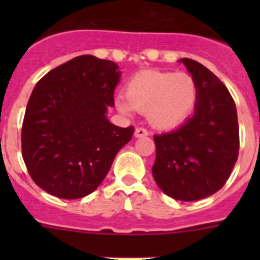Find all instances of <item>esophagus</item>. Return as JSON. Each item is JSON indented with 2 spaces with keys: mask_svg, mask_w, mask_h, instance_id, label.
Listing matches in <instances>:
<instances>
[{
  "mask_svg": "<svg viewBox=\"0 0 260 260\" xmlns=\"http://www.w3.org/2000/svg\"><path fill=\"white\" fill-rule=\"evenodd\" d=\"M134 135H135V137H137V138L147 137V135H148V132H147V130H146V128H144V127H137V128H135Z\"/></svg>",
  "mask_w": 260,
  "mask_h": 260,
  "instance_id": "esophagus-1",
  "label": "esophagus"
}]
</instances>
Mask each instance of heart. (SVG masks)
Returning <instances> with one entry per match:
<instances>
[{
    "instance_id": "obj_1",
    "label": "heart",
    "mask_w": 260,
    "mask_h": 260,
    "mask_svg": "<svg viewBox=\"0 0 260 260\" xmlns=\"http://www.w3.org/2000/svg\"><path fill=\"white\" fill-rule=\"evenodd\" d=\"M197 100L198 86L189 73L144 71L127 80L125 99H117V107L125 113H146L153 127L169 130L189 118Z\"/></svg>"
}]
</instances>
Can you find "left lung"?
Returning <instances> with one entry per match:
<instances>
[{
  "instance_id": "8db88e82",
  "label": "left lung",
  "mask_w": 260,
  "mask_h": 260,
  "mask_svg": "<svg viewBox=\"0 0 260 260\" xmlns=\"http://www.w3.org/2000/svg\"><path fill=\"white\" fill-rule=\"evenodd\" d=\"M198 86L194 114L176 130L155 135L152 174L177 201L207 198L225 185L240 150L237 109L221 80L199 62L181 58Z\"/></svg>"
}]
</instances>
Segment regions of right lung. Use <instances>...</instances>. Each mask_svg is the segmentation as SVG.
I'll return each instance as SVG.
<instances>
[{
	"mask_svg": "<svg viewBox=\"0 0 260 260\" xmlns=\"http://www.w3.org/2000/svg\"><path fill=\"white\" fill-rule=\"evenodd\" d=\"M118 65L75 57L41 78L29 96L22 126V155L34 182L62 199L98 189L134 127L109 122Z\"/></svg>",
	"mask_w": 260,
	"mask_h": 260,
	"instance_id": "add662e5",
	"label": "right lung"
}]
</instances>
